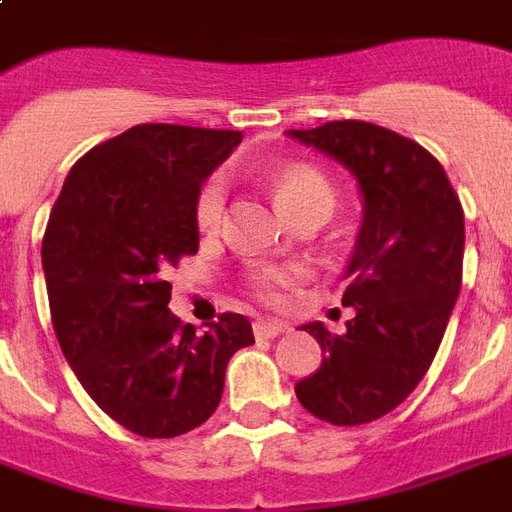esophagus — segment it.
Wrapping results in <instances>:
<instances>
[{"instance_id":"34e87169","label":"esophagus","mask_w":512,"mask_h":512,"mask_svg":"<svg viewBox=\"0 0 512 512\" xmlns=\"http://www.w3.org/2000/svg\"><path fill=\"white\" fill-rule=\"evenodd\" d=\"M252 329H255L257 340H273V337H279L281 332L287 329V324L276 319H257L255 324H252Z\"/></svg>"}]
</instances>
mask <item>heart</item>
<instances>
[{"instance_id":"obj_1","label":"heart","mask_w":512,"mask_h":512,"mask_svg":"<svg viewBox=\"0 0 512 512\" xmlns=\"http://www.w3.org/2000/svg\"><path fill=\"white\" fill-rule=\"evenodd\" d=\"M273 191L279 196L289 215L303 220L305 215L327 217L335 207V188L327 177L305 164H287L273 175ZM225 201L228 188L220 175L207 177L201 183L196 201H193V220L201 233H217L225 220ZM303 276L297 265L287 263H252L244 271L241 281L255 300L265 305L287 303L289 289Z\"/></svg>"}]
</instances>
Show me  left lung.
<instances>
[{"label":"left lung","instance_id":"8db88e82","mask_svg":"<svg viewBox=\"0 0 512 512\" xmlns=\"http://www.w3.org/2000/svg\"><path fill=\"white\" fill-rule=\"evenodd\" d=\"M289 135L345 164L364 193L342 295L356 316L342 335L305 324L324 361L295 393L319 420L364 425L393 412L436 358L462 287L465 215L441 162L398 132L342 119Z\"/></svg>","mask_w":512,"mask_h":512}]
</instances>
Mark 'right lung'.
I'll return each instance as SVG.
<instances>
[{"mask_svg": "<svg viewBox=\"0 0 512 512\" xmlns=\"http://www.w3.org/2000/svg\"><path fill=\"white\" fill-rule=\"evenodd\" d=\"M236 130L138 124L71 167L42 239L60 348L103 412L146 438L183 436L220 404L225 366L255 342L241 313L172 316L170 268L196 255L193 201Z\"/></svg>", "mask_w": 512, "mask_h": 512, "instance_id": "obj_1", "label": "right lung"}]
</instances>
